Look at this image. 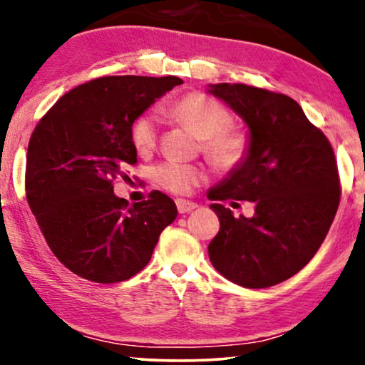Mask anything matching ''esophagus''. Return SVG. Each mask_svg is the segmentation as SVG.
Segmentation results:
<instances>
[{
  "instance_id": "1",
  "label": "esophagus",
  "mask_w": 365,
  "mask_h": 365,
  "mask_svg": "<svg viewBox=\"0 0 365 365\" xmlns=\"http://www.w3.org/2000/svg\"><path fill=\"white\" fill-rule=\"evenodd\" d=\"M176 206H178L179 214H186V212L194 211V209L197 207V204L192 202V201H186V199H178Z\"/></svg>"
}]
</instances>
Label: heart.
Listing matches in <instances>:
<instances>
[{"mask_svg":"<svg viewBox=\"0 0 365 365\" xmlns=\"http://www.w3.org/2000/svg\"><path fill=\"white\" fill-rule=\"evenodd\" d=\"M171 114L194 136L202 139L204 153L221 169H232L247 156L249 139L241 129L227 128L231 123L229 109L202 93H191L173 104ZM131 139L139 153H148L158 141V118L143 114L131 128ZM153 178L159 186L173 192H189L206 179L201 168L181 163H164L154 168Z\"/></svg>","mask_w":365,"mask_h":365,"instance_id":"1","label":"heart"}]
</instances>
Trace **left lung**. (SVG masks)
Masks as SVG:
<instances>
[{"label": "left lung", "instance_id": "8db88e82", "mask_svg": "<svg viewBox=\"0 0 365 365\" xmlns=\"http://www.w3.org/2000/svg\"><path fill=\"white\" fill-rule=\"evenodd\" d=\"M206 91L246 123L249 139L247 156L207 197L254 202L252 217L211 204L221 227L209 259L239 286H276L301 271L327 236L341 197L334 151L286 94L241 83L207 84Z\"/></svg>", "mask_w": 365, "mask_h": 365}]
</instances>
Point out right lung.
Segmentation results:
<instances>
[{
  "label": "right lung",
  "instance_id": "1",
  "mask_svg": "<svg viewBox=\"0 0 365 365\" xmlns=\"http://www.w3.org/2000/svg\"><path fill=\"white\" fill-rule=\"evenodd\" d=\"M181 78L106 76L59 98L28 146L26 197L49 249L76 276L113 284L143 271L178 216L154 191L128 207L113 179L138 161L133 123Z\"/></svg>",
  "mask_w": 365,
  "mask_h": 365
}]
</instances>
